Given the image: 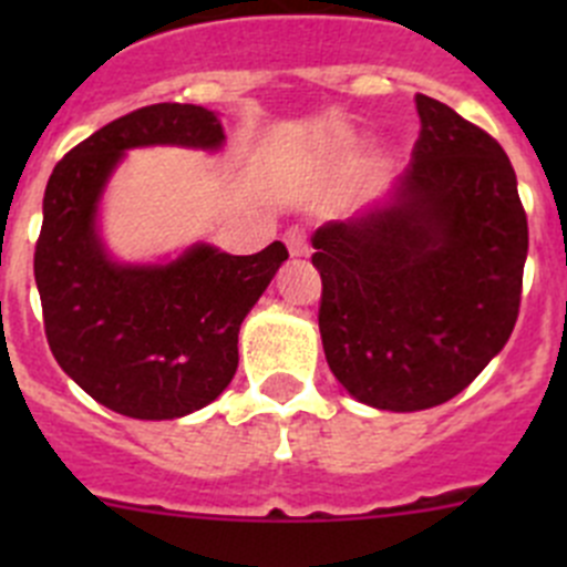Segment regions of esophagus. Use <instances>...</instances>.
<instances>
[{
  "label": "esophagus",
  "mask_w": 567,
  "mask_h": 567,
  "mask_svg": "<svg viewBox=\"0 0 567 567\" xmlns=\"http://www.w3.org/2000/svg\"><path fill=\"white\" fill-rule=\"evenodd\" d=\"M285 244H288L290 257H307L310 255V244H307V236L301 230H288L285 233Z\"/></svg>",
  "instance_id": "esophagus-1"
}]
</instances>
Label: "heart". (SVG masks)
I'll return each mask as SVG.
<instances>
[{"instance_id": "1", "label": "heart", "mask_w": 567, "mask_h": 567, "mask_svg": "<svg viewBox=\"0 0 567 567\" xmlns=\"http://www.w3.org/2000/svg\"><path fill=\"white\" fill-rule=\"evenodd\" d=\"M348 142H351V140H348V134H337V136H334V145L348 147Z\"/></svg>"}]
</instances>
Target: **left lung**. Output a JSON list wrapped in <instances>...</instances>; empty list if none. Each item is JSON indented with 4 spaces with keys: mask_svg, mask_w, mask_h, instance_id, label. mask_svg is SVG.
I'll use <instances>...</instances> for the list:
<instances>
[{
    "mask_svg": "<svg viewBox=\"0 0 567 567\" xmlns=\"http://www.w3.org/2000/svg\"><path fill=\"white\" fill-rule=\"evenodd\" d=\"M420 140L384 199L312 233L320 340L351 398L422 411L466 390L522 305L527 214L499 142L416 95Z\"/></svg>",
    "mask_w": 567,
    "mask_h": 567,
    "instance_id": "1",
    "label": "left lung"
}]
</instances>
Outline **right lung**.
<instances>
[{"label":"right lung","instance_id":"add662e5","mask_svg":"<svg viewBox=\"0 0 567 567\" xmlns=\"http://www.w3.org/2000/svg\"><path fill=\"white\" fill-rule=\"evenodd\" d=\"M219 151V114L153 104L73 147L43 194L35 282L56 364L106 409L177 420L227 390L244 318L288 260L282 241L257 255L192 244L173 260L120 262L101 236V197L134 147Z\"/></svg>","mask_w":567,"mask_h":567}]
</instances>
